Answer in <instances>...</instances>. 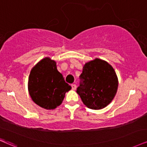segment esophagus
Wrapping results in <instances>:
<instances>
[{
    "mask_svg": "<svg viewBox=\"0 0 147 147\" xmlns=\"http://www.w3.org/2000/svg\"><path fill=\"white\" fill-rule=\"evenodd\" d=\"M71 87H72V89L73 90H75L76 89H77V85H76L75 84H72Z\"/></svg>",
    "mask_w": 147,
    "mask_h": 147,
    "instance_id": "esophagus-1",
    "label": "esophagus"
}]
</instances>
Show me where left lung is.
Masks as SVG:
<instances>
[{"label":"left lung","instance_id":"obj_1","mask_svg":"<svg viewBox=\"0 0 147 147\" xmlns=\"http://www.w3.org/2000/svg\"><path fill=\"white\" fill-rule=\"evenodd\" d=\"M77 93L89 109L99 110L111 102L118 88V78L114 68L99 58L85 63L80 75Z\"/></svg>","mask_w":147,"mask_h":147}]
</instances>
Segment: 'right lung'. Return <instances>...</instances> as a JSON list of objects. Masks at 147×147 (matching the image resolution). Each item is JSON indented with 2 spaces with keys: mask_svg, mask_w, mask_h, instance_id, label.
<instances>
[{
  "mask_svg": "<svg viewBox=\"0 0 147 147\" xmlns=\"http://www.w3.org/2000/svg\"><path fill=\"white\" fill-rule=\"evenodd\" d=\"M28 87L33 101L47 110L60 106L65 94L71 90L57 70L56 62L49 57H45L32 68Z\"/></svg>",
  "mask_w": 147,
  "mask_h": 147,
  "instance_id": "right-lung-1",
  "label": "right lung"
}]
</instances>
